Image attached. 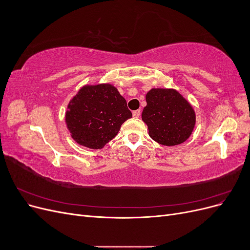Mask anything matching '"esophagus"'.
<instances>
[{
  "label": "esophagus",
  "mask_w": 250,
  "mask_h": 250,
  "mask_svg": "<svg viewBox=\"0 0 250 250\" xmlns=\"http://www.w3.org/2000/svg\"><path fill=\"white\" fill-rule=\"evenodd\" d=\"M140 115H141V110H140V109L132 111V116H133V118H139V117H140Z\"/></svg>",
  "instance_id": "34e87169"
}]
</instances>
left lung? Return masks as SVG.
<instances>
[{
	"label": "left lung",
	"mask_w": 250,
	"mask_h": 250,
	"mask_svg": "<svg viewBox=\"0 0 250 250\" xmlns=\"http://www.w3.org/2000/svg\"><path fill=\"white\" fill-rule=\"evenodd\" d=\"M142 120L148 126L150 138L165 146L183 144L194 130L195 110L191 103L174 88H151Z\"/></svg>",
	"instance_id": "1"
}]
</instances>
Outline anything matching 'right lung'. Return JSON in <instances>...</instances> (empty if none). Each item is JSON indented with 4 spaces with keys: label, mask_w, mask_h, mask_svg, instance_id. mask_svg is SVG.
Instances as JSON below:
<instances>
[{
    "label": "right lung",
    "mask_w": 250,
    "mask_h": 250,
    "mask_svg": "<svg viewBox=\"0 0 250 250\" xmlns=\"http://www.w3.org/2000/svg\"><path fill=\"white\" fill-rule=\"evenodd\" d=\"M132 117L127 102L110 83L83 85L67 104L64 121L72 139L89 149H102Z\"/></svg>",
    "instance_id": "1"
}]
</instances>
